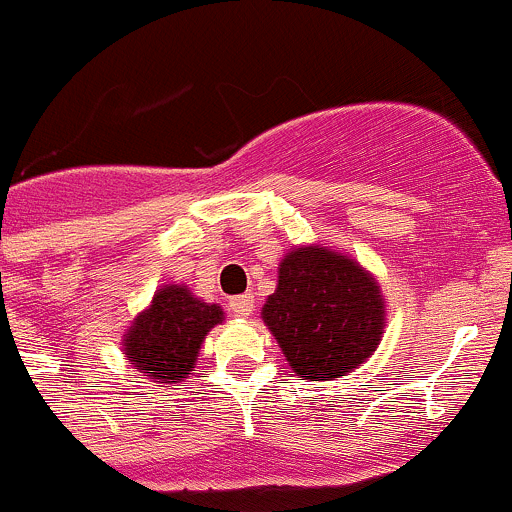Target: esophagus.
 <instances>
[{
	"label": "esophagus",
	"mask_w": 512,
	"mask_h": 512,
	"mask_svg": "<svg viewBox=\"0 0 512 512\" xmlns=\"http://www.w3.org/2000/svg\"><path fill=\"white\" fill-rule=\"evenodd\" d=\"M229 310L234 315H239V318H246V315H251V310H254V295H236V298L229 300Z\"/></svg>",
	"instance_id": "34e87169"
}]
</instances>
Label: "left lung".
Here are the masks:
<instances>
[{
	"mask_svg": "<svg viewBox=\"0 0 512 512\" xmlns=\"http://www.w3.org/2000/svg\"><path fill=\"white\" fill-rule=\"evenodd\" d=\"M295 374L310 382L357 370L384 330L379 283L355 258L300 246L281 261L276 293L261 310Z\"/></svg>",
	"mask_w": 512,
	"mask_h": 512,
	"instance_id": "8db88e82",
	"label": "left lung"
}]
</instances>
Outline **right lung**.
Segmentation results:
<instances>
[{"mask_svg": "<svg viewBox=\"0 0 512 512\" xmlns=\"http://www.w3.org/2000/svg\"><path fill=\"white\" fill-rule=\"evenodd\" d=\"M224 320L217 303H204L187 286H162L123 335V355L142 377L175 384L192 374L204 337Z\"/></svg>", "mask_w": 512, "mask_h": 512, "instance_id": "right-lung-1", "label": "right lung"}]
</instances>
